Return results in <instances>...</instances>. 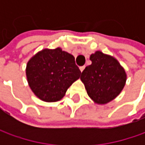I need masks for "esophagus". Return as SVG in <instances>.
<instances>
[{
  "label": "esophagus",
  "instance_id": "obj_1",
  "mask_svg": "<svg viewBox=\"0 0 145 145\" xmlns=\"http://www.w3.org/2000/svg\"><path fill=\"white\" fill-rule=\"evenodd\" d=\"M84 69H85V66H81V67H80V70H81V72H83V70Z\"/></svg>",
  "mask_w": 145,
  "mask_h": 145
}]
</instances>
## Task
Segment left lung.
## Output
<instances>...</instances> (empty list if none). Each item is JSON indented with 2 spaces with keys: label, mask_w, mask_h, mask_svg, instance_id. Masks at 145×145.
I'll return each mask as SVG.
<instances>
[{
  "label": "left lung",
  "mask_w": 145,
  "mask_h": 145,
  "mask_svg": "<svg viewBox=\"0 0 145 145\" xmlns=\"http://www.w3.org/2000/svg\"><path fill=\"white\" fill-rule=\"evenodd\" d=\"M92 64L81 72V80L89 97L103 105L114 100L125 86L127 74L116 59L97 51L91 54Z\"/></svg>",
  "instance_id": "1"
}]
</instances>
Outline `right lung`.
Here are the masks:
<instances>
[{
	"label": "right lung",
	"mask_w": 145,
	"mask_h": 145,
	"mask_svg": "<svg viewBox=\"0 0 145 145\" xmlns=\"http://www.w3.org/2000/svg\"><path fill=\"white\" fill-rule=\"evenodd\" d=\"M26 78L35 95L47 103L62 99L67 89L79 79L81 71L72 55L56 49L45 48L27 62Z\"/></svg>",
	"instance_id": "right-lung-1"
}]
</instances>
